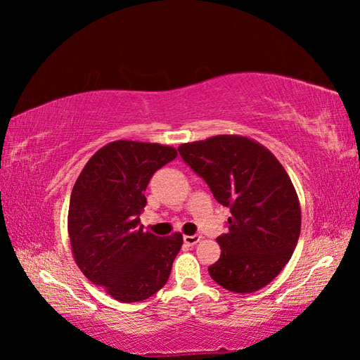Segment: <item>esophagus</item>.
<instances>
[{"label":"esophagus","instance_id":"1","mask_svg":"<svg viewBox=\"0 0 360 360\" xmlns=\"http://www.w3.org/2000/svg\"><path fill=\"white\" fill-rule=\"evenodd\" d=\"M200 240H202V236H200V235H186L184 236V243H186V245H188V246L197 245Z\"/></svg>","mask_w":360,"mask_h":360}]
</instances>
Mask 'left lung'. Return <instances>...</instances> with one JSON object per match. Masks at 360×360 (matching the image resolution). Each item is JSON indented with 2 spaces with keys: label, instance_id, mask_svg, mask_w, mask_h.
<instances>
[{
  "label": "left lung",
  "instance_id": "1",
  "mask_svg": "<svg viewBox=\"0 0 360 360\" xmlns=\"http://www.w3.org/2000/svg\"><path fill=\"white\" fill-rule=\"evenodd\" d=\"M178 150L231 212L229 231L216 240L222 251L210 276L238 294L265 288L300 236L302 211L289 174L265 146L240 135L186 143Z\"/></svg>",
  "mask_w": 360,
  "mask_h": 360
}]
</instances>
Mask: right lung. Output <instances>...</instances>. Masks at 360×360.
<instances>
[{
  "instance_id": "add662e5",
  "label": "right lung",
  "mask_w": 360,
  "mask_h": 360,
  "mask_svg": "<svg viewBox=\"0 0 360 360\" xmlns=\"http://www.w3.org/2000/svg\"><path fill=\"white\" fill-rule=\"evenodd\" d=\"M178 155L172 146L119 139L96 150L71 192V251L85 278L124 303L146 300L167 284L182 235L143 231L144 191Z\"/></svg>"
}]
</instances>
